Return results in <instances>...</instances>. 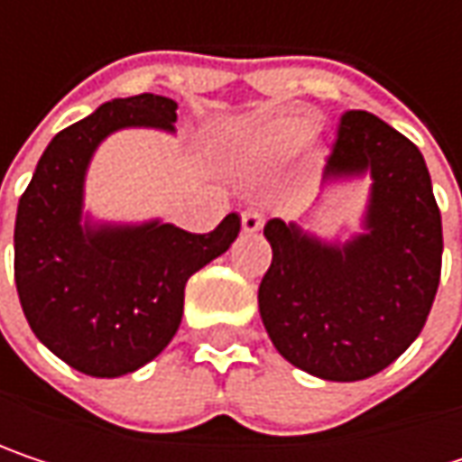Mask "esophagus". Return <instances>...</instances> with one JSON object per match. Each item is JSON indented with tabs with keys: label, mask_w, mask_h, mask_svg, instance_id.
Wrapping results in <instances>:
<instances>
[{
	"label": "esophagus",
	"mask_w": 462,
	"mask_h": 462,
	"mask_svg": "<svg viewBox=\"0 0 462 462\" xmlns=\"http://www.w3.org/2000/svg\"><path fill=\"white\" fill-rule=\"evenodd\" d=\"M240 225H243V232L254 235V232H259L264 227V217L259 211H243L240 214Z\"/></svg>",
	"instance_id": "obj_1"
}]
</instances>
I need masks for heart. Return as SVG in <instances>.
<instances>
[{
  "instance_id": "1",
  "label": "heart",
  "mask_w": 462,
  "mask_h": 462,
  "mask_svg": "<svg viewBox=\"0 0 462 462\" xmlns=\"http://www.w3.org/2000/svg\"><path fill=\"white\" fill-rule=\"evenodd\" d=\"M313 134V120L308 117H278L259 128L256 143L275 157H291Z\"/></svg>"
}]
</instances>
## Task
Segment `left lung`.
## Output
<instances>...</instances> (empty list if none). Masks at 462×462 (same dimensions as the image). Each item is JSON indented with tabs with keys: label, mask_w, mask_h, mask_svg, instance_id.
Listing matches in <instances>:
<instances>
[{
	"label": "left lung",
	"mask_w": 462,
	"mask_h": 462,
	"mask_svg": "<svg viewBox=\"0 0 462 462\" xmlns=\"http://www.w3.org/2000/svg\"><path fill=\"white\" fill-rule=\"evenodd\" d=\"M372 179L361 232L323 240L300 222L270 219L273 262L259 316L297 369L356 383L391 366L422 331L441 275V214L412 141L369 112H345L323 187Z\"/></svg>",
	"instance_id": "8db88e82"
}]
</instances>
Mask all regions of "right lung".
<instances>
[{"label": "right lung", "instance_id": "1", "mask_svg": "<svg viewBox=\"0 0 462 462\" xmlns=\"http://www.w3.org/2000/svg\"><path fill=\"white\" fill-rule=\"evenodd\" d=\"M179 104L141 93L101 104L47 143L15 217V286L37 339L71 369L123 377L157 358L184 313L187 281L240 232L227 214L208 235L152 219L93 222L85 176L101 141L123 128L176 134Z\"/></svg>", "mask_w": 462, "mask_h": 462}]
</instances>
